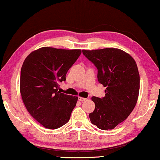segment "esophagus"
Wrapping results in <instances>:
<instances>
[{
    "instance_id": "1",
    "label": "esophagus",
    "mask_w": 160,
    "mask_h": 160,
    "mask_svg": "<svg viewBox=\"0 0 160 160\" xmlns=\"http://www.w3.org/2000/svg\"><path fill=\"white\" fill-rule=\"evenodd\" d=\"M87 99L86 98H84V97H78V100H79L80 102H84V101H85Z\"/></svg>"
}]
</instances>
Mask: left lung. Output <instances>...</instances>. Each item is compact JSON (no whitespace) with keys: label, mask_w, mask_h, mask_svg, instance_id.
Here are the masks:
<instances>
[{"label":"left lung","mask_w":160,"mask_h":160,"mask_svg":"<svg viewBox=\"0 0 160 160\" xmlns=\"http://www.w3.org/2000/svg\"><path fill=\"white\" fill-rule=\"evenodd\" d=\"M82 53L97 67L98 81L106 88L104 97H92L95 109L89 114L91 123L104 131L113 129L128 118L137 103V64L130 54L118 48L82 50Z\"/></svg>","instance_id":"1"}]
</instances>
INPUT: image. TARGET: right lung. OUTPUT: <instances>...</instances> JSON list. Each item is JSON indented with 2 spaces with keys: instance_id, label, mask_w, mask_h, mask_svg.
<instances>
[{
  "instance_id": "1",
  "label": "right lung",
  "mask_w": 160,
  "mask_h": 160,
  "mask_svg": "<svg viewBox=\"0 0 160 160\" xmlns=\"http://www.w3.org/2000/svg\"><path fill=\"white\" fill-rule=\"evenodd\" d=\"M81 54L80 49L42 47L25 58L20 89L27 110L39 123L56 129L68 122L78 97L61 93L58 83Z\"/></svg>"
}]
</instances>
